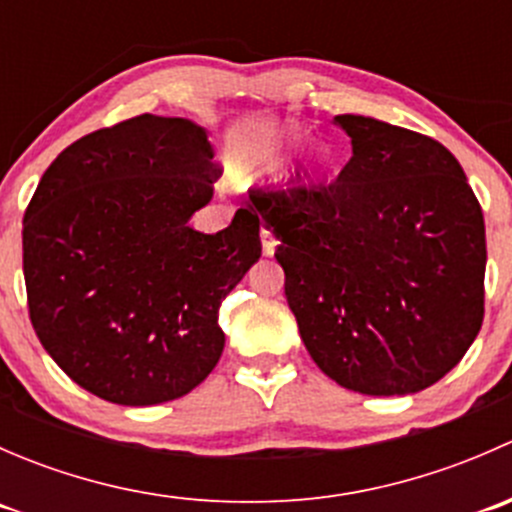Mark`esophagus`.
<instances>
[{
	"label": "esophagus",
	"instance_id": "esophagus-1",
	"mask_svg": "<svg viewBox=\"0 0 512 512\" xmlns=\"http://www.w3.org/2000/svg\"><path fill=\"white\" fill-rule=\"evenodd\" d=\"M260 237H262V250H265V255H275V250H277L275 235H272V232L267 230V227H262Z\"/></svg>",
	"mask_w": 512,
	"mask_h": 512
}]
</instances>
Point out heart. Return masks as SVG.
Listing matches in <instances>:
<instances>
[{
	"instance_id": "1",
	"label": "heart",
	"mask_w": 512,
	"mask_h": 512,
	"mask_svg": "<svg viewBox=\"0 0 512 512\" xmlns=\"http://www.w3.org/2000/svg\"><path fill=\"white\" fill-rule=\"evenodd\" d=\"M287 141L285 138H262V141L247 143L245 148L237 156V173L252 175L257 170L270 168L272 163L280 160L282 153H285Z\"/></svg>"
}]
</instances>
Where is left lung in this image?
Returning <instances> with one entry per match:
<instances>
[{
	"mask_svg": "<svg viewBox=\"0 0 512 512\" xmlns=\"http://www.w3.org/2000/svg\"><path fill=\"white\" fill-rule=\"evenodd\" d=\"M334 126L352 138L337 180L302 185L297 173L292 188L255 190L252 210L280 240L287 304L314 364L359 394H416L483 324V210L433 138L354 113Z\"/></svg>",
	"mask_w": 512,
	"mask_h": 512,
	"instance_id": "left-lung-1",
	"label": "left lung"
}]
</instances>
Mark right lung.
<instances>
[{
  "label": "right lung",
  "mask_w": 512,
  "mask_h": 512,
  "mask_svg": "<svg viewBox=\"0 0 512 512\" xmlns=\"http://www.w3.org/2000/svg\"><path fill=\"white\" fill-rule=\"evenodd\" d=\"M188 118H128L71 143L24 213V282L41 347L81 389L121 406L173 401L225 347L220 304L260 260V218L215 235L188 220L220 168Z\"/></svg>",
  "instance_id": "add662e5"
}]
</instances>
